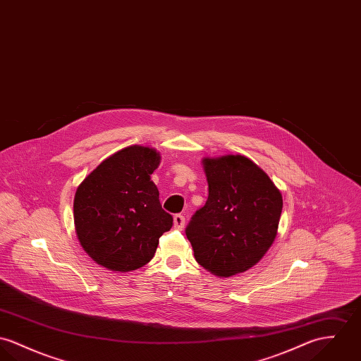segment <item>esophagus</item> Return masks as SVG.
<instances>
[{
  "instance_id": "obj_1",
  "label": "esophagus",
  "mask_w": 361,
  "mask_h": 361,
  "mask_svg": "<svg viewBox=\"0 0 361 361\" xmlns=\"http://www.w3.org/2000/svg\"><path fill=\"white\" fill-rule=\"evenodd\" d=\"M173 220H174V228H177V230H183L184 228V226H185V217L184 216L176 214Z\"/></svg>"
}]
</instances>
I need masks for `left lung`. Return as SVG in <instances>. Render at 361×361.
I'll return each instance as SVG.
<instances>
[{"label":"left lung","instance_id":"1","mask_svg":"<svg viewBox=\"0 0 361 361\" xmlns=\"http://www.w3.org/2000/svg\"><path fill=\"white\" fill-rule=\"evenodd\" d=\"M209 197L185 228L197 262L227 279L253 267L277 237L282 195L270 177L242 155L203 158Z\"/></svg>","mask_w":361,"mask_h":361}]
</instances>
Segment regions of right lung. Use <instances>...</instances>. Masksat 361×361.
<instances>
[{
    "label": "right lung",
    "mask_w": 361,
    "mask_h": 361,
    "mask_svg": "<svg viewBox=\"0 0 361 361\" xmlns=\"http://www.w3.org/2000/svg\"><path fill=\"white\" fill-rule=\"evenodd\" d=\"M159 163L157 149L131 145L101 161L78 187L75 228L97 264L127 273L154 257L159 238L173 226L151 180Z\"/></svg>",
    "instance_id": "add662e5"
}]
</instances>
